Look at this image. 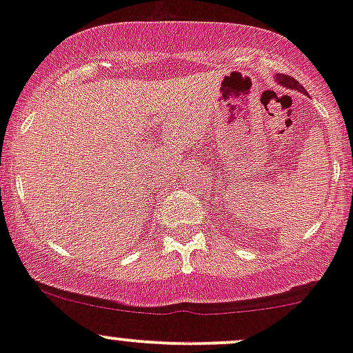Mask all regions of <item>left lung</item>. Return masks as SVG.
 I'll return each instance as SVG.
<instances>
[{"mask_svg":"<svg viewBox=\"0 0 353 353\" xmlns=\"http://www.w3.org/2000/svg\"><path fill=\"white\" fill-rule=\"evenodd\" d=\"M276 81H278L279 84L284 85V87H290V89H296V90H301V92H305L303 85H299L298 81H294V79L291 77V75L278 74V75H276Z\"/></svg>","mask_w":353,"mask_h":353,"instance_id":"left-lung-1","label":"left lung"}]
</instances>
